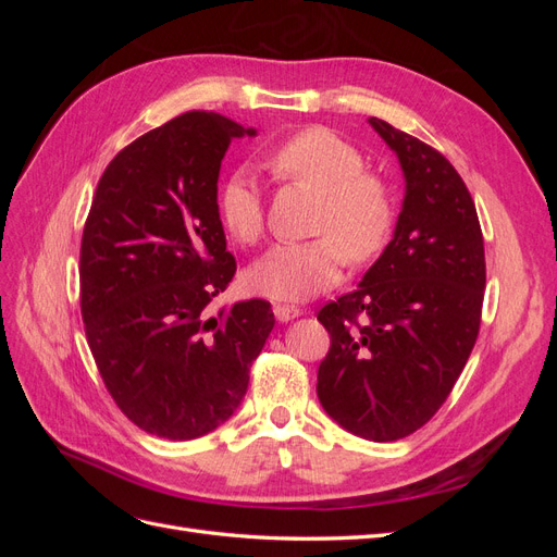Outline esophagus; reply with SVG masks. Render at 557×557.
I'll use <instances>...</instances> for the list:
<instances>
[{"instance_id": "esophagus-1", "label": "esophagus", "mask_w": 557, "mask_h": 557, "mask_svg": "<svg viewBox=\"0 0 557 557\" xmlns=\"http://www.w3.org/2000/svg\"><path fill=\"white\" fill-rule=\"evenodd\" d=\"M274 315H276V320H281V323H288V320H293V318H299V315H301V309H297V307H285V305H276V307H274Z\"/></svg>"}]
</instances>
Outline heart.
Segmentation results:
<instances>
[{"label":"heart","mask_w":557,"mask_h":557,"mask_svg":"<svg viewBox=\"0 0 557 557\" xmlns=\"http://www.w3.org/2000/svg\"><path fill=\"white\" fill-rule=\"evenodd\" d=\"M272 170L320 195L313 242L278 244L252 264L244 283L252 295L305 301L344 276L348 258L367 262L387 244L395 223V195L381 174L364 170L360 148L323 127L293 134L276 150ZM218 218L237 244H256L264 232L262 190L250 172H234L218 190Z\"/></svg>","instance_id":"b5f03b06"}]
</instances>
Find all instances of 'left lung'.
<instances>
[{
  "label": "left lung",
  "instance_id": "left-lung-1",
  "mask_svg": "<svg viewBox=\"0 0 557 557\" xmlns=\"http://www.w3.org/2000/svg\"><path fill=\"white\" fill-rule=\"evenodd\" d=\"M404 174L391 244L358 290L318 320L330 352L315 393L344 430L397 442L440 411L476 344L485 290L483 234L474 199L432 146L369 117Z\"/></svg>",
  "mask_w": 557,
  "mask_h": 557
}]
</instances>
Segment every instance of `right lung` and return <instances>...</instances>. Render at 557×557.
Instances as JSON below:
<instances>
[{"label":"right lung","mask_w":557,"mask_h":557,"mask_svg":"<svg viewBox=\"0 0 557 557\" xmlns=\"http://www.w3.org/2000/svg\"><path fill=\"white\" fill-rule=\"evenodd\" d=\"M256 134L207 111L146 132L107 166L83 227L92 358L121 411L162 440L223 425L274 330L264 299L209 311L237 272L218 218L221 162L232 139Z\"/></svg>","instance_id":"add662e5"}]
</instances>
